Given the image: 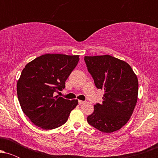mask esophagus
<instances>
[{
	"mask_svg": "<svg viewBox=\"0 0 158 158\" xmlns=\"http://www.w3.org/2000/svg\"><path fill=\"white\" fill-rule=\"evenodd\" d=\"M85 102V101H82V100H79V105H82V104H84Z\"/></svg>",
	"mask_w": 158,
	"mask_h": 158,
	"instance_id": "1",
	"label": "esophagus"
}]
</instances>
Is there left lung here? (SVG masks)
Here are the masks:
<instances>
[{
    "mask_svg": "<svg viewBox=\"0 0 158 158\" xmlns=\"http://www.w3.org/2000/svg\"><path fill=\"white\" fill-rule=\"evenodd\" d=\"M88 70L103 101L95 105L88 122L104 133L118 131L131 118L137 102L138 79L129 64L110 55L85 56Z\"/></svg>",
    "mask_w": 158,
    "mask_h": 158,
    "instance_id": "8db88e82",
    "label": "left lung"
}]
</instances>
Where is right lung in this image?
Instances as JSON below:
<instances>
[{"mask_svg":"<svg viewBox=\"0 0 158 158\" xmlns=\"http://www.w3.org/2000/svg\"><path fill=\"white\" fill-rule=\"evenodd\" d=\"M79 61V56L44 54L27 64L17 82V94L23 112L43 129H53L68 120L77 99L55 96Z\"/></svg>","mask_w":158,"mask_h":158,"instance_id":"add662e5","label":"right lung"}]
</instances>
